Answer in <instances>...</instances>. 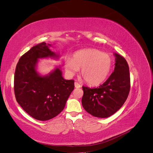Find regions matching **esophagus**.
Returning a JSON list of instances; mask_svg holds the SVG:
<instances>
[{"mask_svg": "<svg viewBox=\"0 0 153 153\" xmlns=\"http://www.w3.org/2000/svg\"><path fill=\"white\" fill-rule=\"evenodd\" d=\"M75 87L76 88H80V87H81V85L78 84V82H75Z\"/></svg>", "mask_w": 153, "mask_h": 153, "instance_id": "1", "label": "esophagus"}]
</instances>
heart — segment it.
Segmentation results:
<instances>
[{"label":"heart","mask_w":153,"mask_h":153,"mask_svg":"<svg viewBox=\"0 0 153 153\" xmlns=\"http://www.w3.org/2000/svg\"><path fill=\"white\" fill-rule=\"evenodd\" d=\"M112 57L106 53L93 48L75 52L73 58L64 60V68L69 75L73 76L81 68L85 81L92 85H100L108 77L112 67Z\"/></svg>","instance_id":"heart-1"}]
</instances>
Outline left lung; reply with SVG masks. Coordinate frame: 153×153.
<instances>
[{
  "mask_svg": "<svg viewBox=\"0 0 153 153\" xmlns=\"http://www.w3.org/2000/svg\"><path fill=\"white\" fill-rule=\"evenodd\" d=\"M114 55V71L107 80L94 89L82 87L83 107L94 117L106 118L112 115L121 108L129 94L130 76L128 64L121 55L117 53Z\"/></svg>",
  "mask_w": 153,
  "mask_h": 153,
  "instance_id": "left-lung-1",
  "label": "left lung"
}]
</instances>
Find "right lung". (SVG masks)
Masks as SVG:
<instances>
[{
  "label": "right lung",
  "mask_w": 153,
  "mask_h": 153,
  "mask_svg": "<svg viewBox=\"0 0 153 153\" xmlns=\"http://www.w3.org/2000/svg\"><path fill=\"white\" fill-rule=\"evenodd\" d=\"M45 42L31 48L19 59L14 78L16 100L21 107L33 118L47 121L61 113L73 91V80H65L61 67L56 66L48 75L37 71L39 59H59L60 55Z\"/></svg>",
  "instance_id": "obj_1"
}]
</instances>
